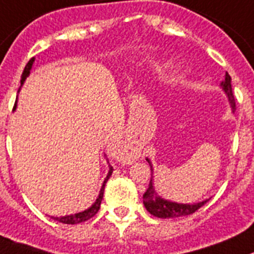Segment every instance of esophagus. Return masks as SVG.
Instances as JSON below:
<instances>
[{
    "label": "esophagus",
    "mask_w": 254,
    "mask_h": 254,
    "mask_svg": "<svg viewBox=\"0 0 254 254\" xmlns=\"http://www.w3.org/2000/svg\"><path fill=\"white\" fill-rule=\"evenodd\" d=\"M117 156L123 162H133L137 160L140 156V153L135 149H129V148H125V146H118L117 148Z\"/></svg>",
    "instance_id": "esophagus-1"
}]
</instances>
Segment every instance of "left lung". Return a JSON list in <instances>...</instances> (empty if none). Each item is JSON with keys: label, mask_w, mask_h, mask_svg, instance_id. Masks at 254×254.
Wrapping results in <instances>:
<instances>
[{"label": "left lung", "mask_w": 254, "mask_h": 254, "mask_svg": "<svg viewBox=\"0 0 254 254\" xmlns=\"http://www.w3.org/2000/svg\"><path fill=\"white\" fill-rule=\"evenodd\" d=\"M222 89L227 94L228 101L231 105L232 110H235V97L232 93L231 87V76L226 72L225 80L221 83ZM148 163H149L150 170L152 169V163L146 158ZM142 201H144V206L146 207V210L149 211L150 214L158 218H177V217H184V215L193 214L194 211H197L204 204H206L207 200L201 201L197 204H178V202H173V201L165 200L156 192L154 187H153V178H150L149 187L145 190V193L142 194Z\"/></svg>", "instance_id": "8db88e82"}]
</instances>
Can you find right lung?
I'll return each mask as SVG.
<instances>
[{
	"instance_id": "add662e5",
	"label": "right lung",
	"mask_w": 254,
	"mask_h": 254,
	"mask_svg": "<svg viewBox=\"0 0 254 254\" xmlns=\"http://www.w3.org/2000/svg\"><path fill=\"white\" fill-rule=\"evenodd\" d=\"M33 62H35V60H33V58H31V60L28 61V64H26V67H24V70H23V74H22V79H20V84H23V83H24L26 77L29 75V71H31V68H32ZM112 173H113V167L109 165L108 177L105 178L104 183H102V187H101V190H100V194H98L97 200L94 201V204L92 205L89 209H87V210H84V211H81V213H76V214H72V215H64V217H60V218L53 217L54 221L61 222V223H64V225H76V223H81V222L88 221V219H91L92 217H94V215L97 214L98 209H100V205H101L102 197H104L105 184H106L108 179L110 178Z\"/></svg>"
}]
</instances>
